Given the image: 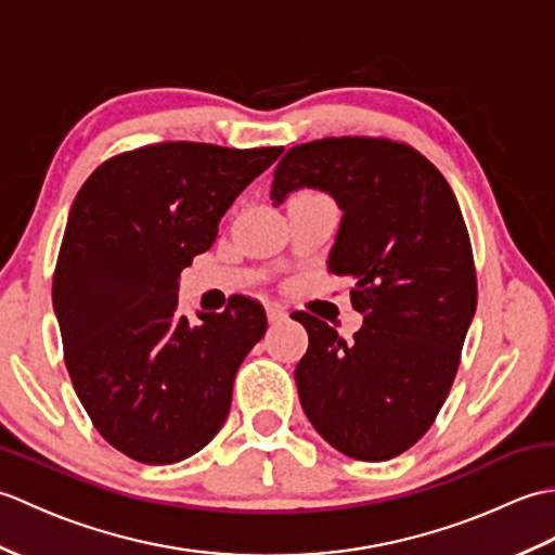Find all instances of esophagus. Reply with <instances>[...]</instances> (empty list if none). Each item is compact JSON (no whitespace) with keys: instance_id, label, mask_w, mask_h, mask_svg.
<instances>
[{"instance_id":"34e87169","label":"esophagus","mask_w":555,"mask_h":555,"mask_svg":"<svg viewBox=\"0 0 555 555\" xmlns=\"http://www.w3.org/2000/svg\"><path fill=\"white\" fill-rule=\"evenodd\" d=\"M267 320L271 324H279V322L288 320V314H286L284 308H281V305H269V308H267Z\"/></svg>"}]
</instances>
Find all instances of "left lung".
Listing matches in <instances>:
<instances>
[{
    "instance_id": "8db88e82",
    "label": "left lung",
    "mask_w": 555,
    "mask_h": 555,
    "mask_svg": "<svg viewBox=\"0 0 555 555\" xmlns=\"http://www.w3.org/2000/svg\"><path fill=\"white\" fill-rule=\"evenodd\" d=\"M320 188L344 209L328 271L352 279V340L296 312L310 346L300 403L336 451L382 463L415 446L451 391L477 310V271L451 185L415 147L388 138H322L291 147L271 199Z\"/></svg>"
}]
</instances>
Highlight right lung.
<instances>
[{"mask_svg":"<svg viewBox=\"0 0 555 555\" xmlns=\"http://www.w3.org/2000/svg\"><path fill=\"white\" fill-rule=\"evenodd\" d=\"M281 152L145 145L100 164L70 205L52 279L66 370L104 441L138 463L191 457L229 417L235 372L267 332L264 308L233 296L191 324L176 291Z\"/></svg>","mask_w":555,"mask_h":555,"instance_id":"1","label":"right lung"}]
</instances>
